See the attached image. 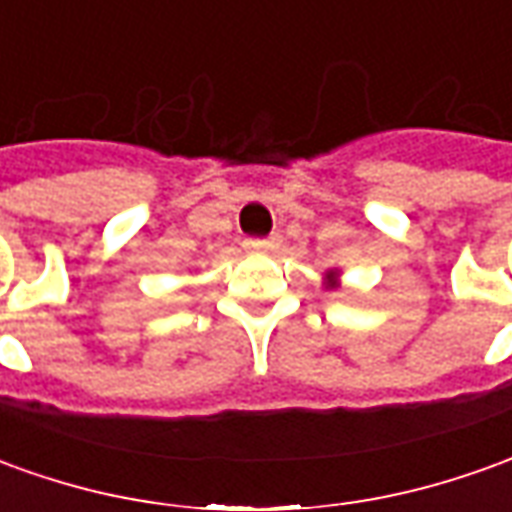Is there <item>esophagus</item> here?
<instances>
[{
    "label": "esophagus",
    "mask_w": 512,
    "mask_h": 512,
    "mask_svg": "<svg viewBox=\"0 0 512 512\" xmlns=\"http://www.w3.org/2000/svg\"><path fill=\"white\" fill-rule=\"evenodd\" d=\"M280 246V235H271V238H246L244 241V249L249 255H268V252H277Z\"/></svg>",
    "instance_id": "esophagus-1"
}]
</instances>
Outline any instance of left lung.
I'll return each instance as SVG.
<instances>
[{"label":"left lung","mask_w":512,"mask_h":512,"mask_svg":"<svg viewBox=\"0 0 512 512\" xmlns=\"http://www.w3.org/2000/svg\"><path fill=\"white\" fill-rule=\"evenodd\" d=\"M324 288H327V291H338V288H341V271H338V268H330V271L324 274Z\"/></svg>","instance_id":"obj_1"}]
</instances>
